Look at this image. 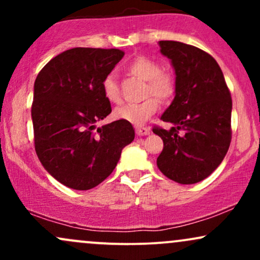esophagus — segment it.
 Wrapping results in <instances>:
<instances>
[{
    "label": "esophagus",
    "mask_w": 260,
    "mask_h": 260,
    "mask_svg": "<svg viewBox=\"0 0 260 260\" xmlns=\"http://www.w3.org/2000/svg\"><path fill=\"white\" fill-rule=\"evenodd\" d=\"M136 133L138 136H148V134H150V129L145 127H136Z\"/></svg>",
    "instance_id": "1"
}]
</instances>
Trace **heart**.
Returning a JSON list of instances; mask_svg holds the SVG:
<instances>
[{
    "label": "heart",
    "mask_w": 260,
    "mask_h": 260,
    "mask_svg": "<svg viewBox=\"0 0 260 260\" xmlns=\"http://www.w3.org/2000/svg\"><path fill=\"white\" fill-rule=\"evenodd\" d=\"M128 71L133 76L145 80L144 100L137 104H126L115 110L113 115L117 120L127 121L134 124H142L154 115L159 109V101L170 99L175 92V78L172 74L160 68V64L153 58L147 56H138L129 62ZM104 96L112 104L121 101V94L118 90L117 82L112 74H107L101 82ZM154 94V97L151 95ZM158 99L156 100V98Z\"/></svg>",
    "instance_id": "obj_1"
}]
</instances>
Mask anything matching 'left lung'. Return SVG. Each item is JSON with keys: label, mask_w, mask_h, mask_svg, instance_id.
<instances>
[{"label": "left lung", "mask_w": 260, "mask_h": 260, "mask_svg": "<svg viewBox=\"0 0 260 260\" xmlns=\"http://www.w3.org/2000/svg\"><path fill=\"white\" fill-rule=\"evenodd\" d=\"M175 70V99L161 116L169 131L154 127L164 149L157 168L181 184H193L214 172L231 143V94L220 66L198 47L159 41Z\"/></svg>", "instance_id": "1"}]
</instances>
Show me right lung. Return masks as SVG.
Masks as SVG:
<instances>
[{"mask_svg":"<svg viewBox=\"0 0 260 260\" xmlns=\"http://www.w3.org/2000/svg\"><path fill=\"white\" fill-rule=\"evenodd\" d=\"M123 56L118 49L74 47L47 62L35 79V151L45 170L64 186L96 187L111 175L122 149L133 142L129 122L96 127L111 113L101 82Z\"/></svg>","mask_w":260,"mask_h":260,"instance_id":"obj_1","label":"right lung"}]
</instances>
